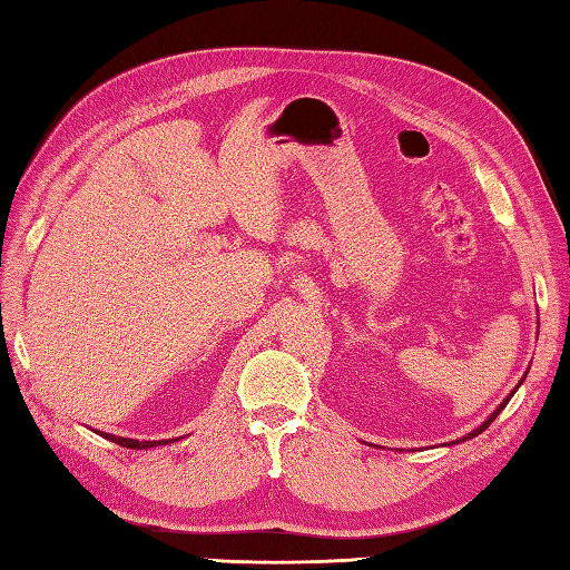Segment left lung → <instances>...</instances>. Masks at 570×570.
I'll return each instance as SVG.
<instances>
[{
  "mask_svg": "<svg viewBox=\"0 0 570 570\" xmlns=\"http://www.w3.org/2000/svg\"><path fill=\"white\" fill-rule=\"evenodd\" d=\"M524 376H527V374H524ZM522 381H524V379H522ZM522 381H520V383H522ZM520 383H518V389H520ZM518 389H514V391H518ZM514 391H512V393H510V395H514ZM510 395H508V399H505V401H502V403H500V405H498V407H495V410H493V413H491V417H488V420H485V422H483V425H479V428H475V430H473V432H469V434H466V436H461V440H456V442H454V444H459V442H466V440H471V436H475V434H481V432H483V430H485V428H488V425H491V422H493V420H495V417H498V415H500V410H502V407H505V405H508V403H510Z\"/></svg>",
  "mask_w": 570,
  "mask_h": 570,
  "instance_id": "obj_1",
  "label": "left lung"
}]
</instances>
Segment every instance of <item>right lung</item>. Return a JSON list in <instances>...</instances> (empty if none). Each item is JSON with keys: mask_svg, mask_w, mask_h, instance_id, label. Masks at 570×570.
Masks as SVG:
<instances>
[{"mask_svg": "<svg viewBox=\"0 0 570 570\" xmlns=\"http://www.w3.org/2000/svg\"><path fill=\"white\" fill-rule=\"evenodd\" d=\"M101 436H106V440H111L114 444L128 446V449H150V446H157V444H169V442H175V440H160V442H140V440H128V436H116V434H109V432H101Z\"/></svg>", "mask_w": 570, "mask_h": 570, "instance_id": "add662e5", "label": "right lung"}]
</instances>
